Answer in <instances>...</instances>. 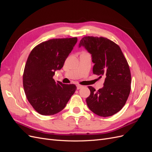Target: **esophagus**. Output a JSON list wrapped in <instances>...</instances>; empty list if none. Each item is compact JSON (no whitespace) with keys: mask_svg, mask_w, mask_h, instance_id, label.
I'll use <instances>...</instances> for the list:
<instances>
[{"mask_svg":"<svg viewBox=\"0 0 152 152\" xmlns=\"http://www.w3.org/2000/svg\"><path fill=\"white\" fill-rule=\"evenodd\" d=\"M82 87H83V86H81V85L77 84V89H81V88H82Z\"/></svg>","mask_w":152,"mask_h":152,"instance_id":"obj_1","label":"esophagus"}]
</instances>
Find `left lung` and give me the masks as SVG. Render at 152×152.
<instances>
[{
	"label": "left lung",
	"instance_id": "obj_1",
	"mask_svg": "<svg viewBox=\"0 0 152 152\" xmlns=\"http://www.w3.org/2000/svg\"><path fill=\"white\" fill-rule=\"evenodd\" d=\"M92 56L94 74L105 78L104 86L98 91L92 86L86 99L89 108L100 117H109L123 108L131 91L129 66L120 47L103 37L86 36L80 41Z\"/></svg>",
	"mask_w": 152,
	"mask_h": 152
}]
</instances>
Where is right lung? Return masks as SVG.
<instances>
[{"label":"right lung","instance_id":"1","mask_svg":"<svg viewBox=\"0 0 152 152\" xmlns=\"http://www.w3.org/2000/svg\"><path fill=\"white\" fill-rule=\"evenodd\" d=\"M77 42V37L50 39L37 45L30 53L23 84L27 99L39 113L52 115L61 112L75 92V84L56 82L53 76L55 71L63 66Z\"/></svg>","mask_w":152,"mask_h":152}]
</instances>
